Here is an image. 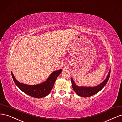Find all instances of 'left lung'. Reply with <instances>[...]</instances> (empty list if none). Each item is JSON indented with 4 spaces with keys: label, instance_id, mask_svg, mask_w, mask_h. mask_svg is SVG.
<instances>
[{
    "label": "left lung",
    "instance_id": "8db88e82",
    "mask_svg": "<svg viewBox=\"0 0 122 122\" xmlns=\"http://www.w3.org/2000/svg\"><path fill=\"white\" fill-rule=\"evenodd\" d=\"M110 74V69L108 74L107 77L104 80L103 82H102L99 85L96 86L95 87H84V86H79L76 85L74 81V80L71 78V81L72 83V88L74 89L75 92L79 96L86 98L92 96L95 94L99 92L100 90H101L102 88L105 86L107 83L108 79L109 78V76Z\"/></svg>",
    "mask_w": 122,
    "mask_h": 122
}]
</instances>
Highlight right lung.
<instances>
[{"instance_id": "obj_1", "label": "right lung", "mask_w": 122, "mask_h": 122, "mask_svg": "<svg viewBox=\"0 0 122 122\" xmlns=\"http://www.w3.org/2000/svg\"><path fill=\"white\" fill-rule=\"evenodd\" d=\"M62 69L53 71L44 82L36 85H27L18 81L15 78L12 72V76L17 87L27 95L36 98H42L47 96L53 88L55 82L62 72Z\"/></svg>"}]
</instances>
